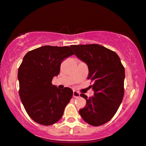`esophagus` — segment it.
Returning <instances> with one entry per match:
<instances>
[{"label":"esophagus","mask_w":146,"mask_h":146,"mask_svg":"<svg viewBox=\"0 0 146 146\" xmlns=\"http://www.w3.org/2000/svg\"><path fill=\"white\" fill-rule=\"evenodd\" d=\"M73 96L74 98H78L80 96V94H79V92L74 90V91H73Z\"/></svg>","instance_id":"obj_1"}]
</instances>
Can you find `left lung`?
<instances>
[{"mask_svg":"<svg viewBox=\"0 0 146 146\" xmlns=\"http://www.w3.org/2000/svg\"><path fill=\"white\" fill-rule=\"evenodd\" d=\"M77 58L86 62L88 79L94 96H80L86 100V106L79 110L81 117L92 126H100L109 121L117 112L124 96L125 68L114 52L99 44L71 45Z\"/></svg>","mask_w":146,"mask_h":146,"instance_id":"8db88e82","label":"left lung"}]
</instances>
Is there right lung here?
Segmentation results:
<instances>
[{"mask_svg": "<svg viewBox=\"0 0 146 146\" xmlns=\"http://www.w3.org/2000/svg\"><path fill=\"white\" fill-rule=\"evenodd\" d=\"M74 54L69 46H44L28 52L18 70L19 96L29 117L43 125L58 121L73 96L69 88L52 84L64 58Z\"/></svg>", "mask_w": 146, "mask_h": 146, "instance_id": "right-lung-1", "label": "right lung"}]
</instances>
